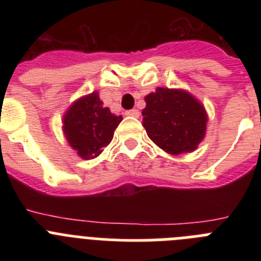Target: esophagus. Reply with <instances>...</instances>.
Segmentation results:
<instances>
[{"instance_id":"esophagus-1","label":"esophagus","mask_w":261,"mask_h":261,"mask_svg":"<svg viewBox=\"0 0 261 261\" xmlns=\"http://www.w3.org/2000/svg\"><path fill=\"white\" fill-rule=\"evenodd\" d=\"M126 116H130V117H138L140 116V112H138V110H129L125 112Z\"/></svg>"}]
</instances>
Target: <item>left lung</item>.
I'll return each instance as SVG.
<instances>
[{
  "mask_svg": "<svg viewBox=\"0 0 261 261\" xmlns=\"http://www.w3.org/2000/svg\"><path fill=\"white\" fill-rule=\"evenodd\" d=\"M142 125L151 141L166 153H192L204 140L208 114L204 105L183 89L156 87L145 96Z\"/></svg>",
  "mask_w": 261,
  "mask_h": 261,
  "instance_id": "left-lung-1",
  "label": "left lung"
}]
</instances>
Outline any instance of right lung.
Wrapping results in <instances>:
<instances>
[{"instance_id": "right-lung-1", "label": "right lung", "mask_w": 261, "mask_h": 261, "mask_svg": "<svg viewBox=\"0 0 261 261\" xmlns=\"http://www.w3.org/2000/svg\"><path fill=\"white\" fill-rule=\"evenodd\" d=\"M123 120L105 107L98 91L81 96L62 116V132L69 146L80 158L89 161L102 153L114 138L115 129Z\"/></svg>"}]
</instances>
